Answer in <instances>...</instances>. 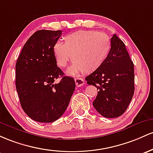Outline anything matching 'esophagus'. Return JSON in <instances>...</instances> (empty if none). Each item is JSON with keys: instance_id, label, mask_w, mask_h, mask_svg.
I'll return each mask as SVG.
<instances>
[{"instance_id": "obj_1", "label": "esophagus", "mask_w": 153, "mask_h": 153, "mask_svg": "<svg viewBox=\"0 0 153 153\" xmlns=\"http://www.w3.org/2000/svg\"><path fill=\"white\" fill-rule=\"evenodd\" d=\"M74 81H75V84H76V87H81L85 84V79L82 78H76L74 79Z\"/></svg>"}]
</instances>
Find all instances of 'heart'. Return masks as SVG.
Instances as JSON below:
<instances>
[{
    "label": "heart",
    "mask_w": 153,
    "mask_h": 153,
    "mask_svg": "<svg viewBox=\"0 0 153 153\" xmlns=\"http://www.w3.org/2000/svg\"><path fill=\"white\" fill-rule=\"evenodd\" d=\"M111 48L110 38L97 31L81 30L65 36L63 43H55L53 53L59 67L65 68L72 60L68 73H92L103 64Z\"/></svg>",
    "instance_id": "1"
}]
</instances>
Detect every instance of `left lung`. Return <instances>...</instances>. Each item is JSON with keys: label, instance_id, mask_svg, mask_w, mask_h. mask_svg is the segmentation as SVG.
Here are the masks:
<instances>
[{"label": "left lung", "instance_id": "obj_1", "mask_svg": "<svg viewBox=\"0 0 153 153\" xmlns=\"http://www.w3.org/2000/svg\"><path fill=\"white\" fill-rule=\"evenodd\" d=\"M111 43L108 57L85 79L98 90L92 102L94 108L102 116L111 118L121 116L131 102L134 92V70L123 41L114 35Z\"/></svg>", "mask_w": 153, "mask_h": 153}]
</instances>
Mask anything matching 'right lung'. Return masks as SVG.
I'll list each match as a JSON object with an SVG mask.
<instances>
[{"label": "right lung", "mask_w": 153, "mask_h": 153, "mask_svg": "<svg viewBox=\"0 0 153 153\" xmlns=\"http://www.w3.org/2000/svg\"><path fill=\"white\" fill-rule=\"evenodd\" d=\"M62 31L38 30L27 41L16 63V88L22 109L34 121L51 123L67 108L75 82L57 66L53 48ZM60 76L58 84L53 83Z\"/></svg>", "instance_id": "right-lung-1"}]
</instances>
